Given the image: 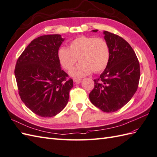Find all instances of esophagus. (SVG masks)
Returning <instances> with one entry per match:
<instances>
[{"instance_id": "esophagus-1", "label": "esophagus", "mask_w": 157, "mask_h": 157, "mask_svg": "<svg viewBox=\"0 0 157 157\" xmlns=\"http://www.w3.org/2000/svg\"><path fill=\"white\" fill-rule=\"evenodd\" d=\"M81 78H73V81L76 83H79L81 81Z\"/></svg>"}]
</instances>
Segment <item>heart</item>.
Here are the masks:
<instances>
[{
  "label": "heart",
  "mask_w": 157,
  "mask_h": 157,
  "mask_svg": "<svg viewBox=\"0 0 157 157\" xmlns=\"http://www.w3.org/2000/svg\"><path fill=\"white\" fill-rule=\"evenodd\" d=\"M58 56L61 65L70 70L71 75L82 77L92 72H99L105 69L110 59V48L107 42L102 38L80 36L69 43V48L62 47L59 49Z\"/></svg>",
  "instance_id": "1"
}]
</instances>
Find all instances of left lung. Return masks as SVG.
<instances>
[{"label": "left lung", "mask_w": 157, "mask_h": 157, "mask_svg": "<svg viewBox=\"0 0 157 157\" xmlns=\"http://www.w3.org/2000/svg\"><path fill=\"white\" fill-rule=\"evenodd\" d=\"M103 33L109 45L110 59L100 77L94 80V87L89 98L103 112L113 113L124 106L136 93L140 64L135 51L124 39L108 31Z\"/></svg>", "instance_id": "8db88e82"}]
</instances>
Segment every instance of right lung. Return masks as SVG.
<instances>
[{"label": "right lung", "mask_w": 157, "mask_h": 157, "mask_svg": "<svg viewBox=\"0 0 157 157\" xmlns=\"http://www.w3.org/2000/svg\"><path fill=\"white\" fill-rule=\"evenodd\" d=\"M60 34L40 36L31 41L18 59L14 70L18 93L37 115H56L68 103L72 79L61 69L58 51Z\"/></svg>", "instance_id": "1"}]
</instances>
